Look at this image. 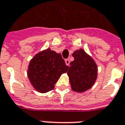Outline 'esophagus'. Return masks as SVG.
<instances>
[{"instance_id":"obj_1","label":"esophagus","mask_w":125,"mask_h":125,"mask_svg":"<svg viewBox=\"0 0 125 125\" xmlns=\"http://www.w3.org/2000/svg\"><path fill=\"white\" fill-rule=\"evenodd\" d=\"M65 64L68 65V66L70 65V60H69V59H66V60H65Z\"/></svg>"}]
</instances>
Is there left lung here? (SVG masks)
Returning a JSON list of instances; mask_svg holds the SVG:
<instances>
[{
	"label": "left lung",
	"mask_w": 125,
	"mask_h": 125,
	"mask_svg": "<svg viewBox=\"0 0 125 125\" xmlns=\"http://www.w3.org/2000/svg\"><path fill=\"white\" fill-rule=\"evenodd\" d=\"M74 60L70 63L68 75L73 91L84 92L90 89L96 80L98 67L91 56L82 49L72 53Z\"/></svg>",
	"instance_id": "left-lung-1"
}]
</instances>
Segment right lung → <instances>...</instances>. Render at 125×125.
Returning <instances> with one entry per match:
<instances>
[{"instance_id": "right-lung-1", "label": "right lung", "mask_w": 125, "mask_h": 125, "mask_svg": "<svg viewBox=\"0 0 125 125\" xmlns=\"http://www.w3.org/2000/svg\"><path fill=\"white\" fill-rule=\"evenodd\" d=\"M68 66L60 53L47 48L32 58L27 70L29 80L33 88L40 93H46L54 88L55 84Z\"/></svg>"}]
</instances>
